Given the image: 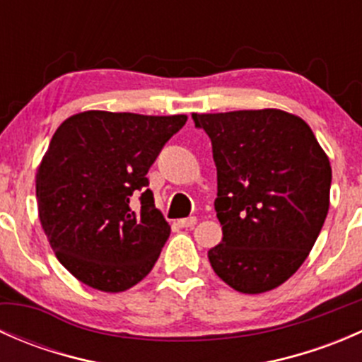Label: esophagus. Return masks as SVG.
Instances as JSON below:
<instances>
[{"label":"esophagus","mask_w":362,"mask_h":362,"mask_svg":"<svg viewBox=\"0 0 362 362\" xmlns=\"http://www.w3.org/2000/svg\"><path fill=\"white\" fill-rule=\"evenodd\" d=\"M196 222H198V218L196 217H187V218H180L177 224H178V228H194Z\"/></svg>","instance_id":"1"}]
</instances>
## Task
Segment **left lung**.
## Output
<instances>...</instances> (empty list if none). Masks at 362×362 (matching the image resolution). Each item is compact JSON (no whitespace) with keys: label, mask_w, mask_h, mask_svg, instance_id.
Segmentation results:
<instances>
[{"label":"left lung","mask_w":362,"mask_h":362,"mask_svg":"<svg viewBox=\"0 0 362 362\" xmlns=\"http://www.w3.org/2000/svg\"><path fill=\"white\" fill-rule=\"evenodd\" d=\"M211 140L222 242L208 259L229 287L261 294L305 262L329 210L331 164L315 134L289 112L192 113Z\"/></svg>","instance_id":"obj_1"}]
</instances>
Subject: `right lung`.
Here are the masks:
<instances>
[{
	"instance_id": "1",
	"label": "right lung",
	"mask_w": 362,
	"mask_h": 362,
	"mask_svg": "<svg viewBox=\"0 0 362 362\" xmlns=\"http://www.w3.org/2000/svg\"><path fill=\"white\" fill-rule=\"evenodd\" d=\"M185 120L87 110L57 127L36 171V203L50 247L76 280L122 293L154 268L171 228L147 173ZM136 194L140 211L130 208Z\"/></svg>"
}]
</instances>
